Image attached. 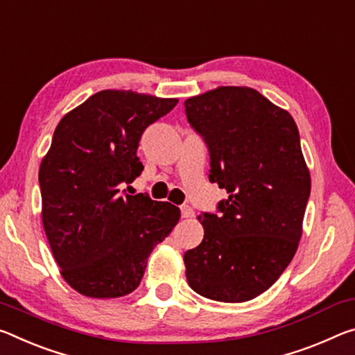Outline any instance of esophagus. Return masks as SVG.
Listing matches in <instances>:
<instances>
[{
  "mask_svg": "<svg viewBox=\"0 0 355 355\" xmlns=\"http://www.w3.org/2000/svg\"><path fill=\"white\" fill-rule=\"evenodd\" d=\"M182 216L183 218H193L194 216V210L189 205H183L182 207Z\"/></svg>",
  "mask_w": 355,
  "mask_h": 355,
  "instance_id": "obj_1",
  "label": "esophagus"
}]
</instances>
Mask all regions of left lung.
I'll list each match as a JSON object with an SVG mask.
<instances>
[{"instance_id": "1", "label": "left lung", "mask_w": 355, "mask_h": 355, "mask_svg": "<svg viewBox=\"0 0 355 355\" xmlns=\"http://www.w3.org/2000/svg\"><path fill=\"white\" fill-rule=\"evenodd\" d=\"M210 150V180L227 191L221 215L198 219L204 240L184 252L191 289L226 303L267 291L294 257L311 191L299 129L288 110L250 87H218L184 101Z\"/></svg>"}]
</instances>
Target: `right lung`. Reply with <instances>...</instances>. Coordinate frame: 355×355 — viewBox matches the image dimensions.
Returning <instances> with one entry per match:
<instances>
[{
    "instance_id": "obj_1",
    "label": "right lung",
    "mask_w": 355,
    "mask_h": 355,
    "mask_svg": "<svg viewBox=\"0 0 355 355\" xmlns=\"http://www.w3.org/2000/svg\"><path fill=\"white\" fill-rule=\"evenodd\" d=\"M177 98L103 89L61 118L39 167L42 226L67 284L92 299L137 288L147 257L180 219V208L123 194L144 171L137 156L145 128Z\"/></svg>"
}]
</instances>
